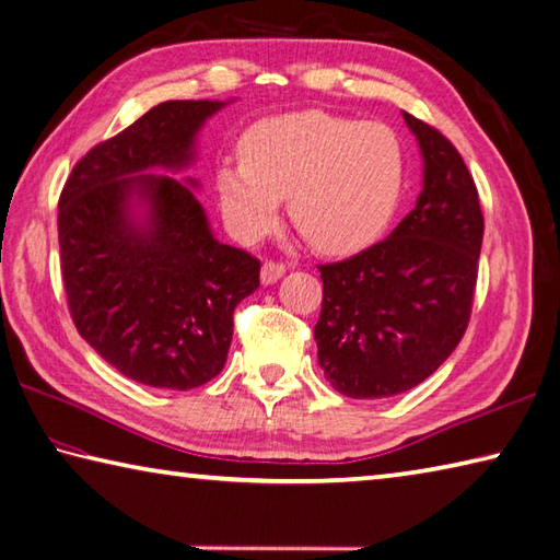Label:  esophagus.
Here are the masks:
<instances>
[{"mask_svg":"<svg viewBox=\"0 0 560 560\" xmlns=\"http://www.w3.org/2000/svg\"><path fill=\"white\" fill-rule=\"evenodd\" d=\"M283 273H287V265L283 261H273V259H267L265 265H261V283H277Z\"/></svg>","mask_w":560,"mask_h":560,"instance_id":"obj_1","label":"esophagus"}]
</instances>
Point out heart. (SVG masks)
Here are the masks:
<instances>
[{
	"label": "heart",
	"instance_id": "1",
	"mask_svg": "<svg viewBox=\"0 0 560 560\" xmlns=\"http://www.w3.org/2000/svg\"><path fill=\"white\" fill-rule=\"evenodd\" d=\"M402 182V148L388 126L315 108L257 120L240 138V158L215 170L223 218L240 240L265 237L289 199L291 223L323 255L376 243Z\"/></svg>",
	"mask_w": 560,
	"mask_h": 560
}]
</instances>
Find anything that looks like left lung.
<instances>
[{
	"label": "left lung",
	"instance_id": "8db88e82",
	"mask_svg": "<svg viewBox=\"0 0 560 560\" xmlns=\"http://www.w3.org/2000/svg\"><path fill=\"white\" fill-rule=\"evenodd\" d=\"M424 182L412 211L359 255L320 265L317 364L347 398L398 396L440 369L470 320L483 211L464 158L410 114Z\"/></svg>",
	"mask_w": 560,
	"mask_h": 560
}]
</instances>
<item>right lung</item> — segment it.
<instances>
[{
	"label": "right lung",
	"mask_w": 560,
	"mask_h": 560,
	"mask_svg": "<svg viewBox=\"0 0 560 560\" xmlns=\"http://www.w3.org/2000/svg\"><path fill=\"white\" fill-rule=\"evenodd\" d=\"M223 106L208 98L152 106L74 164L58 201L77 332L152 388L191 390L221 374L233 313L259 287V259L218 243L196 182L148 172L189 167L196 133Z\"/></svg>",
	"instance_id": "1"
}]
</instances>
